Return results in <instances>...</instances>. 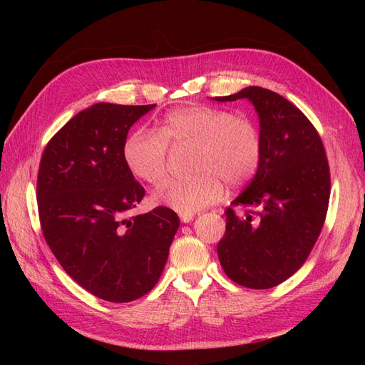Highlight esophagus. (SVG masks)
<instances>
[{
  "label": "esophagus",
  "mask_w": 365,
  "mask_h": 365,
  "mask_svg": "<svg viewBox=\"0 0 365 365\" xmlns=\"http://www.w3.org/2000/svg\"><path fill=\"white\" fill-rule=\"evenodd\" d=\"M192 218H195V215H192V213H180V221L185 222V224L191 222Z\"/></svg>",
  "instance_id": "1"
}]
</instances>
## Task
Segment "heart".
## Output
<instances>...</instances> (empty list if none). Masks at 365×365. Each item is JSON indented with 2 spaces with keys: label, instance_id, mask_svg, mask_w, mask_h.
<instances>
[{
  "label": "heart",
  "instance_id": "heart-1",
  "mask_svg": "<svg viewBox=\"0 0 365 365\" xmlns=\"http://www.w3.org/2000/svg\"><path fill=\"white\" fill-rule=\"evenodd\" d=\"M168 145L196 149L190 180H173L155 191L158 205L180 213L199 212L226 190L242 187L257 173L262 136L255 123L210 106H183L165 115L155 131H133L122 149L128 170L139 180L160 185L168 175Z\"/></svg>",
  "mask_w": 365,
  "mask_h": 365
}]
</instances>
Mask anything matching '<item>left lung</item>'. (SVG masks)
<instances>
[{"instance_id":"1","label":"left lung","mask_w":365,"mask_h":365,"mask_svg":"<svg viewBox=\"0 0 365 365\" xmlns=\"http://www.w3.org/2000/svg\"><path fill=\"white\" fill-rule=\"evenodd\" d=\"M246 98L259 115L262 160L257 173L226 212L218 243L221 267L247 289H271L297 273L319 238L329 202V166L317 130L297 106L259 86L216 97Z\"/></svg>"}]
</instances>
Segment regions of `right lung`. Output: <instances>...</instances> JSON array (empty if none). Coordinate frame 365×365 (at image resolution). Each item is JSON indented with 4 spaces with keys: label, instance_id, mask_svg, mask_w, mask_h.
<instances>
[{
    "label": "right lung",
    "instance_id": "1",
    "mask_svg": "<svg viewBox=\"0 0 365 365\" xmlns=\"http://www.w3.org/2000/svg\"><path fill=\"white\" fill-rule=\"evenodd\" d=\"M155 105L96 103L46 144L37 177L41 226L54 257L97 298L128 302L165 269L180 220L157 207L125 218L144 197L122 157L130 127Z\"/></svg>",
    "mask_w": 365,
    "mask_h": 365
}]
</instances>
